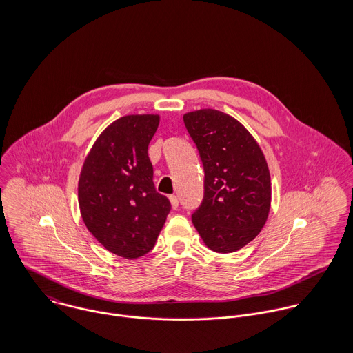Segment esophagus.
Segmentation results:
<instances>
[{
  "label": "esophagus",
  "instance_id": "esophagus-1",
  "mask_svg": "<svg viewBox=\"0 0 353 353\" xmlns=\"http://www.w3.org/2000/svg\"><path fill=\"white\" fill-rule=\"evenodd\" d=\"M170 201H171V205H172L174 209H178V206H179V199H178L176 196H170Z\"/></svg>",
  "mask_w": 353,
  "mask_h": 353
}]
</instances>
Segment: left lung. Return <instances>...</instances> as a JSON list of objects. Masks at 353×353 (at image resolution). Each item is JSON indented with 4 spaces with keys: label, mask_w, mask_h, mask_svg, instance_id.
Wrapping results in <instances>:
<instances>
[{
    "label": "left lung",
    "mask_w": 353,
    "mask_h": 353,
    "mask_svg": "<svg viewBox=\"0 0 353 353\" xmlns=\"http://www.w3.org/2000/svg\"><path fill=\"white\" fill-rule=\"evenodd\" d=\"M203 165V199L192 214L213 252H238L266 223L272 185L265 156L248 129L212 108L183 115Z\"/></svg>",
    "instance_id": "obj_1"
}]
</instances>
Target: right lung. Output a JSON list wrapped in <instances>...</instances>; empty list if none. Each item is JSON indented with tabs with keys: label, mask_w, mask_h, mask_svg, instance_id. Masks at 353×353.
Listing matches in <instances>:
<instances>
[{
	"label": "right lung",
	"mask_w": 353,
	"mask_h": 353,
	"mask_svg": "<svg viewBox=\"0 0 353 353\" xmlns=\"http://www.w3.org/2000/svg\"><path fill=\"white\" fill-rule=\"evenodd\" d=\"M159 115H126L95 141L79 179V205L88 231L126 259L151 252L171 210L156 192L148 145Z\"/></svg>",
	"instance_id": "1"
}]
</instances>
